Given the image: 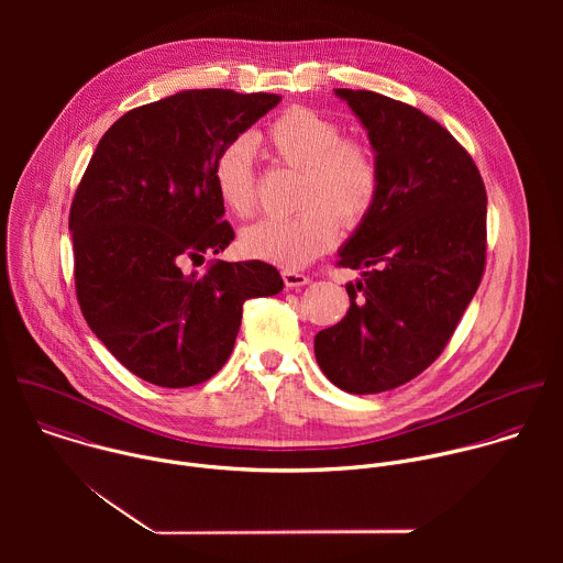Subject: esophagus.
Listing matches in <instances>:
<instances>
[{
    "label": "esophagus",
    "mask_w": 563,
    "mask_h": 563,
    "mask_svg": "<svg viewBox=\"0 0 563 563\" xmlns=\"http://www.w3.org/2000/svg\"><path fill=\"white\" fill-rule=\"evenodd\" d=\"M283 280H285V287H289V289L302 287V285L309 283V278L305 274H298V272H291V269L283 272Z\"/></svg>",
    "instance_id": "1"
}]
</instances>
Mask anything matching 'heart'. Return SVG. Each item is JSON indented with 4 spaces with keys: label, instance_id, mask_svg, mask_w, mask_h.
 <instances>
[{
    "label": "heart",
    "instance_id": "b5f03b06",
    "mask_svg": "<svg viewBox=\"0 0 563 563\" xmlns=\"http://www.w3.org/2000/svg\"><path fill=\"white\" fill-rule=\"evenodd\" d=\"M341 135L336 120L305 107L287 109L269 122L261 142L274 159L300 172L294 202L302 209L247 227L240 235L245 256L300 269L336 243V217L345 227H356L369 213L380 180L376 155L367 142ZM213 185L233 216L254 213V146L247 137L229 142L218 153Z\"/></svg>",
    "mask_w": 563,
    "mask_h": 563
}]
</instances>
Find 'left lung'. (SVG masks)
<instances>
[{
  "instance_id": "left-lung-1",
  "label": "left lung",
  "mask_w": 563,
  "mask_h": 563,
  "mask_svg": "<svg viewBox=\"0 0 563 563\" xmlns=\"http://www.w3.org/2000/svg\"><path fill=\"white\" fill-rule=\"evenodd\" d=\"M378 163L369 213L339 250L363 269L350 309L313 339L318 367L350 394L421 374L445 347L486 265V187L465 148L419 109L374 91L334 89Z\"/></svg>"
}]
</instances>
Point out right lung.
I'll list each match as a JSON object with an SVG mask.
<instances>
[{
	"label": "right lung",
	"instance_id": "1",
	"mask_svg": "<svg viewBox=\"0 0 563 563\" xmlns=\"http://www.w3.org/2000/svg\"><path fill=\"white\" fill-rule=\"evenodd\" d=\"M283 98L194 89L124 113L98 142L68 231L89 328L135 376L191 387L229 358L247 298L283 289L263 261L185 272L233 240L213 185L218 153Z\"/></svg>",
	"mask_w": 563,
	"mask_h": 563
}]
</instances>
